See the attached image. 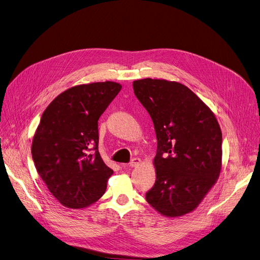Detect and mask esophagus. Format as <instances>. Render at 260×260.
<instances>
[{
	"label": "esophagus",
	"instance_id": "esophagus-1",
	"mask_svg": "<svg viewBox=\"0 0 260 260\" xmlns=\"http://www.w3.org/2000/svg\"><path fill=\"white\" fill-rule=\"evenodd\" d=\"M140 163H141V159H139V158H133L131 160V162H129V166L132 168H135V167H138Z\"/></svg>",
	"mask_w": 260,
	"mask_h": 260
}]
</instances>
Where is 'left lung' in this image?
Segmentation results:
<instances>
[{"label": "left lung", "mask_w": 260, "mask_h": 260, "mask_svg": "<svg viewBox=\"0 0 260 260\" xmlns=\"http://www.w3.org/2000/svg\"><path fill=\"white\" fill-rule=\"evenodd\" d=\"M133 87L157 137L156 182L145 199L168 217L192 212L220 174L222 134L217 119L178 82L147 78L134 81Z\"/></svg>", "instance_id": "1"}]
</instances>
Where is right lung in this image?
Listing matches in <instances>:
<instances>
[{
  "label": "right lung",
  "instance_id": "add662e5",
  "mask_svg": "<svg viewBox=\"0 0 260 260\" xmlns=\"http://www.w3.org/2000/svg\"><path fill=\"white\" fill-rule=\"evenodd\" d=\"M122 86L116 82L74 86L44 111L31 155L49 192L71 209L90 206L105 193L114 173L98 151V120Z\"/></svg>",
  "mask_w": 260,
  "mask_h": 260
}]
</instances>
